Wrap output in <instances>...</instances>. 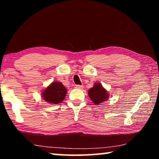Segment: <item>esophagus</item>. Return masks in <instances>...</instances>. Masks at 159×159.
<instances>
[{
	"instance_id": "1",
	"label": "esophagus",
	"mask_w": 159,
	"mask_h": 159,
	"mask_svg": "<svg viewBox=\"0 0 159 159\" xmlns=\"http://www.w3.org/2000/svg\"><path fill=\"white\" fill-rule=\"evenodd\" d=\"M75 88H77V89H82L83 88V85H75Z\"/></svg>"
}]
</instances>
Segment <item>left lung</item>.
<instances>
[{
	"mask_svg": "<svg viewBox=\"0 0 159 159\" xmlns=\"http://www.w3.org/2000/svg\"><path fill=\"white\" fill-rule=\"evenodd\" d=\"M88 95L93 103L97 105L107 100L109 96L107 90L103 88L101 83H95L93 87L88 90Z\"/></svg>",
	"mask_w": 159,
	"mask_h": 159,
	"instance_id": "left-lung-1",
	"label": "left lung"
}]
</instances>
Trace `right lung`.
<instances>
[{
    "label": "right lung",
    "mask_w": 159,
    "mask_h": 159,
    "mask_svg": "<svg viewBox=\"0 0 159 159\" xmlns=\"http://www.w3.org/2000/svg\"><path fill=\"white\" fill-rule=\"evenodd\" d=\"M66 89L60 82H52L42 92V98L50 104L61 103L65 98Z\"/></svg>",
    "instance_id": "1"
}]
</instances>
